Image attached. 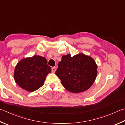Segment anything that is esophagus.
Here are the masks:
<instances>
[{
	"label": "esophagus",
	"instance_id": "34e87169",
	"mask_svg": "<svg viewBox=\"0 0 125 125\" xmlns=\"http://www.w3.org/2000/svg\"><path fill=\"white\" fill-rule=\"evenodd\" d=\"M52 73H55L56 72V67H53L52 68Z\"/></svg>",
	"mask_w": 125,
	"mask_h": 125
}]
</instances>
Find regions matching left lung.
Wrapping results in <instances>:
<instances>
[{"label": "left lung", "instance_id": "obj_1", "mask_svg": "<svg viewBox=\"0 0 125 125\" xmlns=\"http://www.w3.org/2000/svg\"><path fill=\"white\" fill-rule=\"evenodd\" d=\"M94 59L80 53L73 57L63 55L59 62L56 74L65 89L72 93L84 92L94 83L97 75Z\"/></svg>", "mask_w": 125, "mask_h": 125}]
</instances>
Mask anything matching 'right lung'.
Masks as SVG:
<instances>
[{
    "label": "right lung",
    "instance_id": "1",
    "mask_svg": "<svg viewBox=\"0 0 125 125\" xmlns=\"http://www.w3.org/2000/svg\"><path fill=\"white\" fill-rule=\"evenodd\" d=\"M51 72L44 57L34 55L22 59L15 68L14 79L20 87L28 92H34L44 85L47 74Z\"/></svg>",
    "mask_w": 125,
    "mask_h": 125
}]
</instances>
